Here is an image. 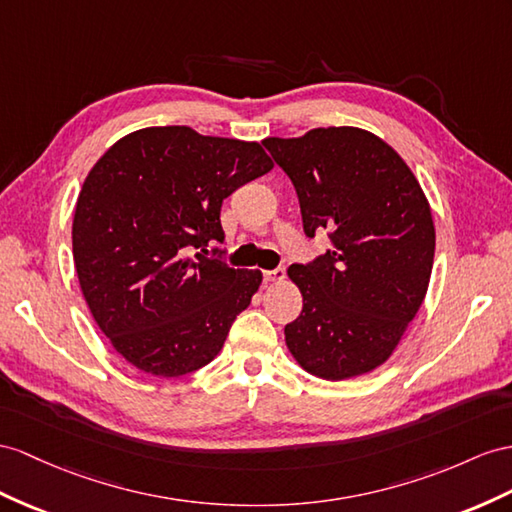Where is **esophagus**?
Wrapping results in <instances>:
<instances>
[{
    "label": "esophagus",
    "instance_id": "1",
    "mask_svg": "<svg viewBox=\"0 0 512 512\" xmlns=\"http://www.w3.org/2000/svg\"><path fill=\"white\" fill-rule=\"evenodd\" d=\"M264 279L266 281H281V279H285V266H279V268H274V270H266L264 272Z\"/></svg>",
    "mask_w": 512,
    "mask_h": 512
}]
</instances>
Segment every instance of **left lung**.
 <instances>
[{
    "mask_svg": "<svg viewBox=\"0 0 512 512\" xmlns=\"http://www.w3.org/2000/svg\"><path fill=\"white\" fill-rule=\"evenodd\" d=\"M264 147L294 183L307 238L331 240L324 255L287 270L303 311L285 326V344L326 381L372 372L428 290L435 225L426 196L402 157L359 127H318Z\"/></svg>",
    "mask_w": 512,
    "mask_h": 512,
    "instance_id": "left-lung-1",
    "label": "left lung"
}]
</instances>
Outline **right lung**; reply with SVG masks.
I'll list each match as a JSON object with an SVG mask.
<instances>
[{
  "mask_svg": "<svg viewBox=\"0 0 512 512\" xmlns=\"http://www.w3.org/2000/svg\"><path fill=\"white\" fill-rule=\"evenodd\" d=\"M270 168L259 142L168 125L121 138L88 173L73 218L77 279L99 329L138 370L203 368L251 305L261 272L205 255L225 242L222 201Z\"/></svg>",
  "mask_w": 512,
  "mask_h": 512,
  "instance_id": "obj_1",
  "label": "right lung"
}]
</instances>
